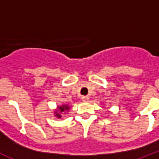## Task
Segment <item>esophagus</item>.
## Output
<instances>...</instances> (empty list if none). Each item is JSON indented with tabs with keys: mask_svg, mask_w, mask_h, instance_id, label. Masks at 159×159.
<instances>
[{
	"mask_svg": "<svg viewBox=\"0 0 159 159\" xmlns=\"http://www.w3.org/2000/svg\"><path fill=\"white\" fill-rule=\"evenodd\" d=\"M81 100H82L83 102H88L89 98H88V96H82L81 97Z\"/></svg>",
	"mask_w": 159,
	"mask_h": 159,
	"instance_id": "obj_1",
	"label": "esophagus"
}]
</instances>
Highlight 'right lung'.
Masks as SVG:
<instances>
[{"label":"right lung","instance_id":"add662e5","mask_svg":"<svg viewBox=\"0 0 159 159\" xmlns=\"http://www.w3.org/2000/svg\"><path fill=\"white\" fill-rule=\"evenodd\" d=\"M70 109V106H68L67 104H63V105H60V106H57V109L54 111V116H56L57 118H60L62 117L61 116V113L62 112H64V114H66L67 112H68Z\"/></svg>","mask_w":159,"mask_h":159}]
</instances>
